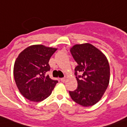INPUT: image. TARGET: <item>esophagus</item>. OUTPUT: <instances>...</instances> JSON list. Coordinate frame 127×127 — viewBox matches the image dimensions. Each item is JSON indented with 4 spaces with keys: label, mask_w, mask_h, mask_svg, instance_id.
<instances>
[{
    "label": "esophagus",
    "mask_w": 127,
    "mask_h": 127,
    "mask_svg": "<svg viewBox=\"0 0 127 127\" xmlns=\"http://www.w3.org/2000/svg\"><path fill=\"white\" fill-rule=\"evenodd\" d=\"M65 80H66V79H65L64 77L61 78V81H62V82H64V81H65Z\"/></svg>",
    "instance_id": "esophagus-1"
}]
</instances>
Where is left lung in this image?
<instances>
[{
    "label": "left lung",
    "instance_id": "8db88e82",
    "mask_svg": "<svg viewBox=\"0 0 127 127\" xmlns=\"http://www.w3.org/2000/svg\"><path fill=\"white\" fill-rule=\"evenodd\" d=\"M70 52L77 63L75 75L78 85L75 91H69L70 96L81 106H93L99 102L108 86V61L102 52L90 44L75 45Z\"/></svg>",
    "mask_w": 127,
    "mask_h": 127
}]
</instances>
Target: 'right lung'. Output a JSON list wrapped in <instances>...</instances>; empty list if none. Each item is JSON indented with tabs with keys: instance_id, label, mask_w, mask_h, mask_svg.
I'll return each mask as SVG.
<instances>
[{
	"instance_id": "obj_1",
	"label": "right lung",
	"mask_w": 127,
	"mask_h": 127,
	"mask_svg": "<svg viewBox=\"0 0 127 127\" xmlns=\"http://www.w3.org/2000/svg\"><path fill=\"white\" fill-rule=\"evenodd\" d=\"M56 48L43 45L28 47L21 52L14 64L16 85L23 96L33 102H40L51 94L58 83L50 79L49 61Z\"/></svg>"
}]
</instances>
